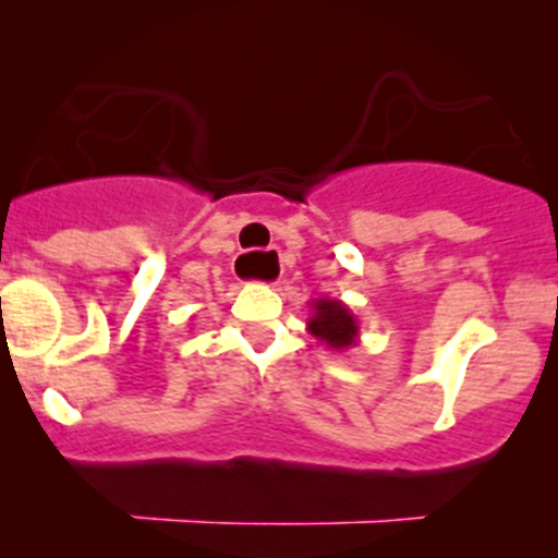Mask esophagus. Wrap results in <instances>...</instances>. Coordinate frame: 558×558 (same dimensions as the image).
Instances as JSON below:
<instances>
[{
    "label": "esophagus",
    "mask_w": 558,
    "mask_h": 558,
    "mask_svg": "<svg viewBox=\"0 0 558 558\" xmlns=\"http://www.w3.org/2000/svg\"><path fill=\"white\" fill-rule=\"evenodd\" d=\"M267 256H272L275 262L280 264V256H278V251H267ZM256 258H258V253H256V251H251V253H243V256L238 258V264H253V262H256Z\"/></svg>",
    "instance_id": "esophagus-1"
}]
</instances>
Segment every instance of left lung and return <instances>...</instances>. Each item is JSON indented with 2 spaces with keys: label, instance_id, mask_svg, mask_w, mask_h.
Segmentation results:
<instances>
[{
  "label": "left lung",
  "instance_id": "8db88e82",
  "mask_svg": "<svg viewBox=\"0 0 558 558\" xmlns=\"http://www.w3.org/2000/svg\"><path fill=\"white\" fill-rule=\"evenodd\" d=\"M313 315L307 318V331L326 345L329 351H348L359 345V318L351 313V307L340 300H320L311 302Z\"/></svg>",
  "mask_w": 558,
  "mask_h": 558
}]
</instances>
